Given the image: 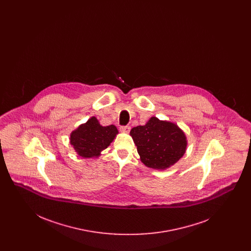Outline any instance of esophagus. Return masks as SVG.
I'll return each instance as SVG.
<instances>
[{
    "label": "esophagus",
    "instance_id": "obj_1",
    "mask_svg": "<svg viewBox=\"0 0 251 251\" xmlns=\"http://www.w3.org/2000/svg\"><path fill=\"white\" fill-rule=\"evenodd\" d=\"M120 131H124V132H129L131 131V127L130 126H120Z\"/></svg>",
    "mask_w": 251,
    "mask_h": 251
}]
</instances>
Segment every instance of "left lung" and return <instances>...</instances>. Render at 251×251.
I'll use <instances>...</instances> for the list:
<instances>
[{
  "instance_id": "obj_1",
  "label": "left lung",
  "mask_w": 251,
  "mask_h": 251,
  "mask_svg": "<svg viewBox=\"0 0 251 251\" xmlns=\"http://www.w3.org/2000/svg\"><path fill=\"white\" fill-rule=\"evenodd\" d=\"M130 133L147 167L165 169L178 162L185 152L186 137L174 123L152 117L146 125L132 128Z\"/></svg>"
}]
</instances>
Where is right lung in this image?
I'll list each match as a JSON object with an SVG mask.
<instances>
[{
    "mask_svg": "<svg viewBox=\"0 0 251 251\" xmlns=\"http://www.w3.org/2000/svg\"><path fill=\"white\" fill-rule=\"evenodd\" d=\"M114 125L103 127L96 118H91L71 134V144L78 154L84 158L100 155L118 133Z\"/></svg>",
    "mask_w": 251,
    "mask_h": 251,
    "instance_id": "1",
    "label": "right lung"
}]
</instances>
